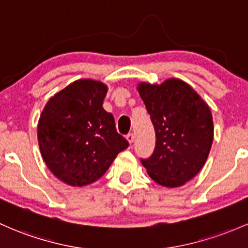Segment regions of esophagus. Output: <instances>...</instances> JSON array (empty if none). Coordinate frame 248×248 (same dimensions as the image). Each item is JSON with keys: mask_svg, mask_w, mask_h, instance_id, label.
Masks as SVG:
<instances>
[{"mask_svg": "<svg viewBox=\"0 0 248 248\" xmlns=\"http://www.w3.org/2000/svg\"><path fill=\"white\" fill-rule=\"evenodd\" d=\"M134 134H133V133H129V134H127V137H126V139L127 140H128V142L129 143H132L133 141H134Z\"/></svg>", "mask_w": 248, "mask_h": 248, "instance_id": "esophagus-1", "label": "esophagus"}]
</instances>
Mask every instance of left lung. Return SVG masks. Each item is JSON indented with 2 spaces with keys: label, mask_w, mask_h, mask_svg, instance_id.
Wrapping results in <instances>:
<instances>
[{
  "label": "left lung",
  "mask_w": 248,
  "mask_h": 248,
  "mask_svg": "<svg viewBox=\"0 0 248 248\" xmlns=\"http://www.w3.org/2000/svg\"><path fill=\"white\" fill-rule=\"evenodd\" d=\"M138 91L156 138L153 154L141 162L156 184L182 186L200 172L211 151L214 128L208 105L179 78L142 82Z\"/></svg>",
  "instance_id": "8db88e82"
}]
</instances>
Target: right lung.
<instances>
[{"label":"right lung","mask_w":248,"mask_h":248,"mask_svg":"<svg viewBox=\"0 0 248 248\" xmlns=\"http://www.w3.org/2000/svg\"><path fill=\"white\" fill-rule=\"evenodd\" d=\"M107 86L78 80L45 106L37 124L41 154L50 172L69 186L93 184L129 146L102 107Z\"/></svg>","instance_id":"right-lung-1"}]
</instances>
